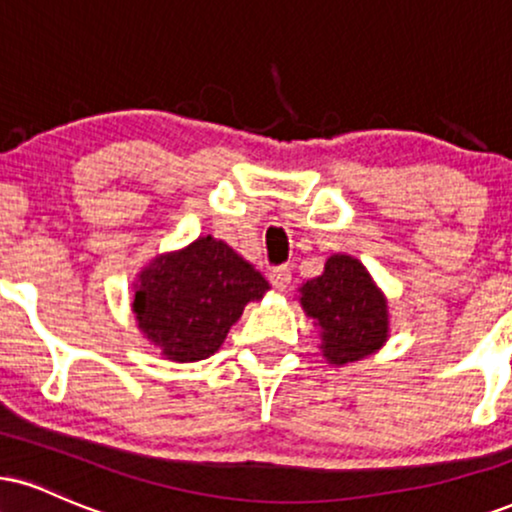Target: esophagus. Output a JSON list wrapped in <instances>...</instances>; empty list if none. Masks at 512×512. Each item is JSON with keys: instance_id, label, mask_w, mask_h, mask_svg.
<instances>
[{"instance_id": "34e87169", "label": "esophagus", "mask_w": 512, "mask_h": 512, "mask_svg": "<svg viewBox=\"0 0 512 512\" xmlns=\"http://www.w3.org/2000/svg\"><path fill=\"white\" fill-rule=\"evenodd\" d=\"M269 281H272L274 288H279V291H286L288 286H291L293 281V274L288 267H274L272 272H269Z\"/></svg>"}]
</instances>
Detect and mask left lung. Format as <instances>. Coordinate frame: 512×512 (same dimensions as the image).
I'll return each mask as SVG.
<instances>
[{
  "label": "left lung",
  "mask_w": 512,
  "mask_h": 512,
  "mask_svg": "<svg viewBox=\"0 0 512 512\" xmlns=\"http://www.w3.org/2000/svg\"><path fill=\"white\" fill-rule=\"evenodd\" d=\"M307 317L322 331V350L334 365L360 360L386 341V300L372 276L348 255L326 260L324 274L300 288Z\"/></svg>",
  "instance_id": "left-lung-1"
}]
</instances>
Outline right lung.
Returning a JSON list of instances; mask_svg holds the SVG:
<instances>
[{"label":"right lung","mask_w":512,"mask_h":512,"mask_svg":"<svg viewBox=\"0 0 512 512\" xmlns=\"http://www.w3.org/2000/svg\"><path fill=\"white\" fill-rule=\"evenodd\" d=\"M267 288L264 276L238 252L205 236L140 274L133 312L169 360H205L219 350L243 307Z\"/></svg>","instance_id":"add662e5"}]
</instances>
